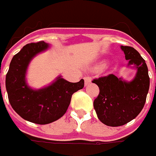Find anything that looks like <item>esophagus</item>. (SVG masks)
Masks as SVG:
<instances>
[{
	"label": "esophagus",
	"instance_id": "obj_1",
	"mask_svg": "<svg viewBox=\"0 0 156 156\" xmlns=\"http://www.w3.org/2000/svg\"><path fill=\"white\" fill-rule=\"evenodd\" d=\"M90 82H91V78L90 77H89V76L84 77V83H85V85L89 84Z\"/></svg>",
	"mask_w": 156,
	"mask_h": 156
}]
</instances>
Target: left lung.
<instances>
[{
    "instance_id": "obj_1",
    "label": "left lung",
    "mask_w": 156,
    "mask_h": 156,
    "mask_svg": "<svg viewBox=\"0 0 156 156\" xmlns=\"http://www.w3.org/2000/svg\"><path fill=\"white\" fill-rule=\"evenodd\" d=\"M122 50L137 69L131 82L122 81L114 74L93 79L99 88V94L94 100V109L100 121L107 126L117 127L136 118L145 105L149 89L148 66L140 53L131 46H122Z\"/></svg>"
}]
</instances>
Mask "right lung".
<instances>
[{"label": "right lung", "instance_id": "1", "mask_svg": "<svg viewBox=\"0 0 156 156\" xmlns=\"http://www.w3.org/2000/svg\"><path fill=\"white\" fill-rule=\"evenodd\" d=\"M44 41L30 43L15 54L6 75V89L9 103L14 111L23 119L37 124H47L59 119L66 112L72 96L83 88L84 81L71 83L60 77L46 88L34 90L25 81L30 60L46 50Z\"/></svg>", "mask_w": 156, "mask_h": 156}]
</instances>
